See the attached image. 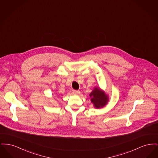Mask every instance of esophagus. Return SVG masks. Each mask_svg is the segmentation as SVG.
Listing matches in <instances>:
<instances>
[{
  "label": "esophagus",
  "instance_id": "obj_1",
  "mask_svg": "<svg viewBox=\"0 0 158 158\" xmlns=\"http://www.w3.org/2000/svg\"><path fill=\"white\" fill-rule=\"evenodd\" d=\"M73 92L75 95H78L80 93V91L79 90H73Z\"/></svg>",
  "mask_w": 158,
  "mask_h": 158
}]
</instances>
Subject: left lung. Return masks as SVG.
<instances>
[{"mask_svg":"<svg viewBox=\"0 0 158 158\" xmlns=\"http://www.w3.org/2000/svg\"><path fill=\"white\" fill-rule=\"evenodd\" d=\"M90 101L96 108H100L104 106L108 101V97L104 91L99 88H95L89 94Z\"/></svg>","mask_w":158,"mask_h":158,"instance_id":"8db88e82","label":"left lung"}]
</instances>
